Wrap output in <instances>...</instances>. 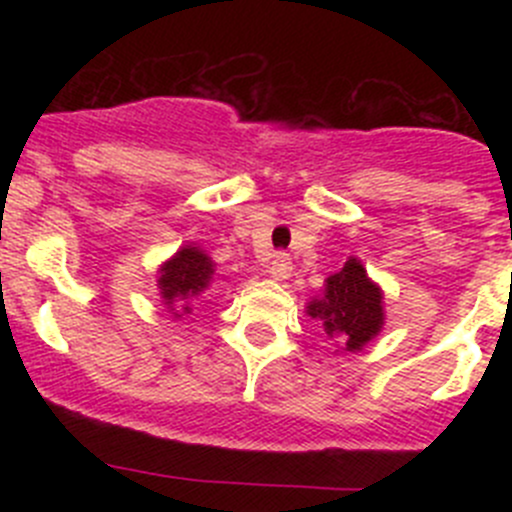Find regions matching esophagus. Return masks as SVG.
I'll list each match as a JSON object with an SVG mask.
<instances>
[{"mask_svg":"<svg viewBox=\"0 0 512 512\" xmlns=\"http://www.w3.org/2000/svg\"><path fill=\"white\" fill-rule=\"evenodd\" d=\"M267 272H270L272 280L285 282L289 280V275H292V262H289L285 252H277V255H272L270 262H267Z\"/></svg>","mask_w":512,"mask_h":512,"instance_id":"obj_1","label":"esophagus"}]
</instances>
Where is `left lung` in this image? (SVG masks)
<instances>
[{
    "label": "left lung",
    "mask_w": 512,
    "mask_h": 512,
    "mask_svg": "<svg viewBox=\"0 0 512 512\" xmlns=\"http://www.w3.org/2000/svg\"><path fill=\"white\" fill-rule=\"evenodd\" d=\"M307 314L344 352H359L384 327V292L369 280L366 267L349 257L342 270L327 277L322 297L307 304Z\"/></svg>",
    "instance_id": "1"
}]
</instances>
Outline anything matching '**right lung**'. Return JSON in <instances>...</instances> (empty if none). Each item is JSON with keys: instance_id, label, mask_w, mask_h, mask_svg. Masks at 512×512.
I'll return each mask as SVG.
<instances>
[{"instance_id": "obj_1", "label": "right lung", "mask_w": 512, "mask_h": 512, "mask_svg": "<svg viewBox=\"0 0 512 512\" xmlns=\"http://www.w3.org/2000/svg\"><path fill=\"white\" fill-rule=\"evenodd\" d=\"M158 289L165 307L173 317L193 312V299H198L210 287L215 275V265L200 247L185 245L160 265Z\"/></svg>"}]
</instances>
